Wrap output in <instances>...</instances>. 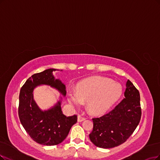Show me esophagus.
Returning <instances> with one entry per match:
<instances>
[{
    "label": "esophagus",
    "instance_id": "1",
    "mask_svg": "<svg viewBox=\"0 0 160 160\" xmlns=\"http://www.w3.org/2000/svg\"><path fill=\"white\" fill-rule=\"evenodd\" d=\"M85 119H86V117H82V116L80 115H79L78 116V122H82V121H84Z\"/></svg>",
    "mask_w": 160,
    "mask_h": 160
}]
</instances>
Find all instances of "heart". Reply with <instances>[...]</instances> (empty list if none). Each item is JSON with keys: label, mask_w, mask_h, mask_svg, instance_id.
<instances>
[{"label": "heart", "mask_w": 160, "mask_h": 160, "mask_svg": "<svg viewBox=\"0 0 160 160\" xmlns=\"http://www.w3.org/2000/svg\"><path fill=\"white\" fill-rule=\"evenodd\" d=\"M121 88L111 79L94 76L80 83L76 91L68 93V101L79 108L87 102L88 109L92 113L100 114L109 109L119 99Z\"/></svg>", "instance_id": "b5f03b06"}]
</instances>
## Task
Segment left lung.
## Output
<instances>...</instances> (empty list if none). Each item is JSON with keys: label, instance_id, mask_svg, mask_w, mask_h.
<instances>
[{"label": "left lung", "instance_id": "1", "mask_svg": "<svg viewBox=\"0 0 160 160\" xmlns=\"http://www.w3.org/2000/svg\"><path fill=\"white\" fill-rule=\"evenodd\" d=\"M124 96L125 98L108 113L92 119L93 127L89 137L95 146L102 148L119 146L138 125L142 115L140 93L129 80Z\"/></svg>", "mask_w": 160, "mask_h": 160}]
</instances>
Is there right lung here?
Instances as JSON below:
<instances>
[{"mask_svg": "<svg viewBox=\"0 0 160 160\" xmlns=\"http://www.w3.org/2000/svg\"><path fill=\"white\" fill-rule=\"evenodd\" d=\"M49 68L33 74L21 88L19 96L18 115L27 133L37 143L45 146H55L67 138L71 127L77 122V115L67 117L62 113L61 103L51 109L42 111L33 98V90L38 85L46 84L55 88L63 96L66 87L58 79H55Z\"/></svg>", "mask_w": 160, "mask_h": 160, "instance_id": "obj_1", "label": "right lung"}]
</instances>
